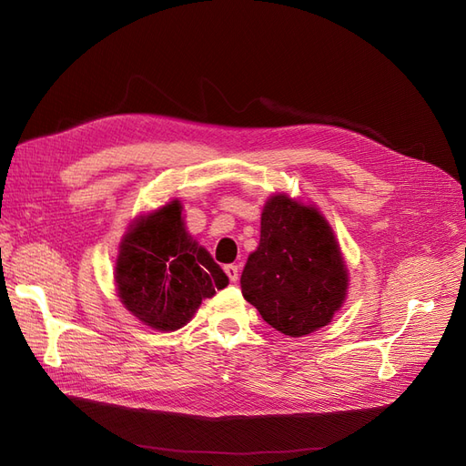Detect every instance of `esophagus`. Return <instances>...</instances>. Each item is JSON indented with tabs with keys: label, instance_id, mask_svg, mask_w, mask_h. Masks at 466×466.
Returning <instances> with one entry per match:
<instances>
[{
	"label": "esophagus",
	"instance_id": "esophagus-1",
	"mask_svg": "<svg viewBox=\"0 0 466 466\" xmlns=\"http://www.w3.org/2000/svg\"><path fill=\"white\" fill-rule=\"evenodd\" d=\"M225 274L228 276V279H230L232 283H236L238 278H239V268H238V265H227V267H225Z\"/></svg>",
	"mask_w": 466,
	"mask_h": 466
}]
</instances>
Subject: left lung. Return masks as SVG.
<instances>
[{"label":"left lung","mask_w":466,"mask_h":466,"mask_svg":"<svg viewBox=\"0 0 466 466\" xmlns=\"http://www.w3.org/2000/svg\"><path fill=\"white\" fill-rule=\"evenodd\" d=\"M239 283L268 326L302 337L328 326L342 307L349 270L326 217L274 194L262 209L258 248Z\"/></svg>","instance_id":"left-lung-1"}]
</instances>
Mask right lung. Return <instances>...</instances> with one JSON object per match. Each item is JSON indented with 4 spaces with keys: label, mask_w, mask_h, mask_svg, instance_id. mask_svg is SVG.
I'll return each mask as SVG.
<instances>
[{
    "label": "right lung",
    "mask_w": 466,
    "mask_h": 466,
    "mask_svg": "<svg viewBox=\"0 0 466 466\" xmlns=\"http://www.w3.org/2000/svg\"><path fill=\"white\" fill-rule=\"evenodd\" d=\"M116 283L133 316L154 329L175 331L192 319L201 299L228 286V276L187 232L183 206L173 199L133 222L119 244Z\"/></svg>",
    "instance_id": "add662e5"
}]
</instances>
